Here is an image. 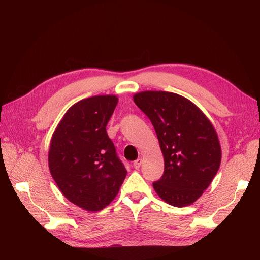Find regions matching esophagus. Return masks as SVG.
<instances>
[{
	"label": "esophagus",
	"instance_id": "obj_1",
	"mask_svg": "<svg viewBox=\"0 0 260 260\" xmlns=\"http://www.w3.org/2000/svg\"><path fill=\"white\" fill-rule=\"evenodd\" d=\"M141 164H142V159H141V158H138L137 160L133 161V167H135L136 169H139V168H140V166H141Z\"/></svg>",
	"mask_w": 260,
	"mask_h": 260
}]
</instances>
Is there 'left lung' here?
<instances>
[{
  "instance_id": "left-lung-1",
  "label": "left lung",
  "mask_w": 260,
  "mask_h": 260,
  "mask_svg": "<svg viewBox=\"0 0 260 260\" xmlns=\"http://www.w3.org/2000/svg\"><path fill=\"white\" fill-rule=\"evenodd\" d=\"M151 120L164 155L165 170L154 190L169 205H191L215 178L221 147L214 125L191 101L176 93L144 91L133 96Z\"/></svg>"
}]
</instances>
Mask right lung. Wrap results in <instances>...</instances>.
<instances>
[{
    "instance_id": "obj_1",
    "label": "right lung",
    "mask_w": 260,
    "mask_h": 260,
    "mask_svg": "<svg viewBox=\"0 0 260 260\" xmlns=\"http://www.w3.org/2000/svg\"><path fill=\"white\" fill-rule=\"evenodd\" d=\"M117 103L115 95L78 102L51 139L49 168L54 181L68 201L88 211L105 208L127 176L106 132Z\"/></svg>"
}]
</instances>
